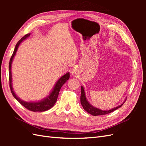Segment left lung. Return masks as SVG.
<instances>
[{
	"instance_id": "8db88e82",
	"label": "left lung",
	"mask_w": 146,
	"mask_h": 146,
	"mask_svg": "<svg viewBox=\"0 0 146 146\" xmlns=\"http://www.w3.org/2000/svg\"><path fill=\"white\" fill-rule=\"evenodd\" d=\"M81 90H82L81 96H80L81 104L82 105L83 109L85 110L86 111H87L88 113L91 114V115L99 116V115H104V114H107L108 113H110L114 111V110L118 109L119 108L121 107V106L123 104V103H124L123 102L121 105H119L118 107H116V108H113L111 110H105H105H102L100 109H99L98 108H96V107H93V106L89 103V102L88 101V100L86 99L85 90H84L83 86H81ZM125 100H126V99H125Z\"/></svg>"
}]
</instances>
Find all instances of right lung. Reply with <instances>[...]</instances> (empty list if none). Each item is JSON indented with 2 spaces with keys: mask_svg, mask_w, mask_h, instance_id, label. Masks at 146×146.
Segmentation results:
<instances>
[{
  "mask_svg": "<svg viewBox=\"0 0 146 146\" xmlns=\"http://www.w3.org/2000/svg\"><path fill=\"white\" fill-rule=\"evenodd\" d=\"M30 34H27L25 35L24 37L22 38L20 40L17 42L16 45L15 46L14 52L13 53V55L11 57L10 60V63H9V80H10V87L11 92L13 96V97L19 102L23 105L25 108L28 109L29 110H30L32 111H39V112H42V111H45L47 110L50 109L53 106L55 105L56 103L57 98H58V96L59 94L60 90L61 89V86H62L64 84L67 82V80H69L70 74L69 72H67L64 76H63L61 77H60L58 81L56 82L55 85L53 88L50 93L48 94L46 98L43 99L37 102H25L23 100L19 98L18 97L16 96L15 92L13 90V88L12 86V74H11V64L13 62V58L16 55V53L17 52V48H18L21 43L23 42L25 39H27L28 37L30 36Z\"/></svg>",
  "mask_w": 146,
  "mask_h": 146,
  "instance_id": "1",
  "label": "right lung"
}]
</instances>
